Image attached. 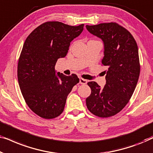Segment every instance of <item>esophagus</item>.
Listing matches in <instances>:
<instances>
[{
    "label": "esophagus",
    "mask_w": 153,
    "mask_h": 153,
    "mask_svg": "<svg viewBox=\"0 0 153 153\" xmlns=\"http://www.w3.org/2000/svg\"><path fill=\"white\" fill-rule=\"evenodd\" d=\"M79 83H80V84H86L87 80H85V79L81 78V77H79Z\"/></svg>",
    "instance_id": "obj_1"
}]
</instances>
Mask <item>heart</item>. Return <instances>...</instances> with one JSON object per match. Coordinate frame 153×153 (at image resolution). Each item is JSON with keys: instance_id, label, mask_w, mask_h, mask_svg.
I'll list each match as a JSON object with an SVG mask.
<instances>
[{"instance_id": "obj_1", "label": "heart", "mask_w": 153, "mask_h": 153, "mask_svg": "<svg viewBox=\"0 0 153 153\" xmlns=\"http://www.w3.org/2000/svg\"><path fill=\"white\" fill-rule=\"evenodd\" d=\"M90 41H94V40H90Z\"/></svg>"}]
</instances>
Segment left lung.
<instances>
[{
    "instance_id": "1",
    "label": "left lung",
    "mask_w": 153,
    "mask_h": 153,
    "mask_svg": "<svg viewBox=\"0 0 153 153\" xmlns=\"http://www.w3.org/2000/svg\"><path fill=\"white\" fill-rule=\"evenodd\" d=\"M85 27L103 41L102 63L107 68L104 71L106 84L103 88L95 81L88 83L91 94L86 98V106L93 114L108 118L126 106L137 86L140 74L137 44L131 33L116 23Z\"/></svg>"
}]
</instances>
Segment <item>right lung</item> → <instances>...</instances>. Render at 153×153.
I'll return each mask as SVG.
<instances>
[{"label": "right lung", "instance_id": "right-lung-1", "mask_svg": "<svg viewBox=\"0 0 153 153\" xmlns=\"http://www.w3.org/2000/svg\"><path fill=\"white\" fill-rule=\"evenodd\" d=\"M83 26L45 22L25 41L18 62L19 84L27 105L42 118L60 116L69 93L79 82L76 74H56L55 65L58 58L65 57L70 42L82 33Z\"/></svg>", "mask_w": 153, "mask_h": 153}]
</instances>
